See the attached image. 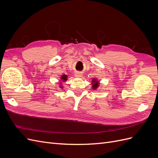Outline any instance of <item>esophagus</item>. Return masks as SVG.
<instances>
[{"label":"esophagus","mask_w":158,"mask_h":158,"mask_svg":"<svg viewBox=\"0 0 158 158\" xmlns=\"http://www.w3.org/2000/svg\"><path fill=\"white\" fill-rule=\"evenodd\" d=\"M74 76H75V77H76V78H82L83 76V74L81 73H76L74 74Z\"/></svg>","instance_id":"34e87169"}]
</instances>
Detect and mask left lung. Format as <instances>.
I'll list each match as a JSON object with an SVG mask.
<instances>
[{
  "label": "left lung",
  "instance_id": "1",
  "mask_svg": "<svg viewBox=\"0 0 158 158\" xmlns=\"http://www.w3.org/2000/svg\"><path fill=\"white\" fill-rule=\"evenodd\" d=\"M99 80L96 78H93L92 81V88L93 89H98L99 86Z\"/></svg>",
  "mask_w": 158,
  "mask_h": 158
}]
</instances>
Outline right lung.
<instances>
[{
  "instance_id": "right-lung-1",
  "label": "right lung",
  "mask_w": 158,
  "mask_h": 158,
  "mask_svg": "<svg viewBox=\"0 0 158 158\" xmlns=\"http://www.w3.org/2000/svg\"><path fill=\"white\" fill-rule=\"evenodd\" d=\"M67 77H68L67 75H65V74H63L61 76L60 79V88H62V89L63 88V85H62V84H63V82H66V81L67 80V79H68Z\"/></svg>"
}]
</instances>
